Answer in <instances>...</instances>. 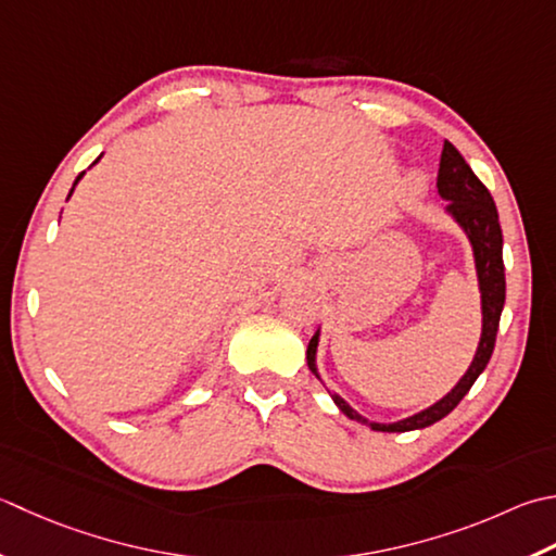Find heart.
<instances>
[{
    "label": "heart",
    "mask_w": 556,
    "mask_h": 556,
    "mask_svg": "<svg viewBox=\"0 0 556 556\" xmlns=\"http://www.w3.org/2000/svg\"><path fill=\"white\" fill-rule=\"evenodd\" d=\"M424 185H427V178H424L419 170H412L409 176H407V190H412V192H421V190H424Z\"/></svg>",
    "instance_id": "obj_1"
}]
</instances>
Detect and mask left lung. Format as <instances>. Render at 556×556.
<instances>
[{
	"mask_svg": "<svg viewBox=\"0 0 556 556\" xmlns=\"http://www.w3.org/2000/svg\"><path fill=\"white\" fill-rule=\"evenodd\" d=\"M439 194L445 200V216L458 224L467 241L472 245V257H475V269H477V285H480V299H482V334L480 344H477V352L472 356V364L467 366L463 378L451 388V393H445L439 402H433L427 409L417 412V415L397 419V421H371L346 402L337 393H330L334 405L340 407L346 417L366 424L374 431H388V433H402V431H415V429H427L431 424H437L445 415L458 407V402L470 393V388L480 374L486 368L489 358L494 352L496 342V330L498 320H502L504 301H506V277H504V236H502V224H498V212L492 200V194L482 185V180L475 176L472 168L467 166V161L460 156V151L455 149L451 141L443 144L441 154V166H439ZM318 342H320V328L315 330L308 342V368L315 374V378H323L318 374ZM325 386V383H323Z\"/></svg>",
	"mask_w": 556,
	"mask_h": 556,
	"instance_id": "8db88e82",
	"label": "left lung"
}]
</instances>
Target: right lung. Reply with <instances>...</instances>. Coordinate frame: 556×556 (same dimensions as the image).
<instances>
[{
	"label": "right lung",
	"instance_id": "right-lung-1",
	"mask_svg": "<svg viewBox=\"0 0 556 556\" xmlns=\"http://www.w3.org/2000/svg\"><path fill=\"white\" fill-rule=\"evenodd\" d=\"M101 156H103V154H101ZM101 156H98V159H96V161L91 163V166H96V163H98V161H101ZM91 166H89V168H91ZM84 173H86V170H84ZM84 173H79V176H76V180H74V185H72V190H70V194H67V200L72 198V192H74V188H76V182H79V180L84 178Z\"/></svg>",
	"mask_w": 556,
	"mask_h": 556
}]
</instances>
